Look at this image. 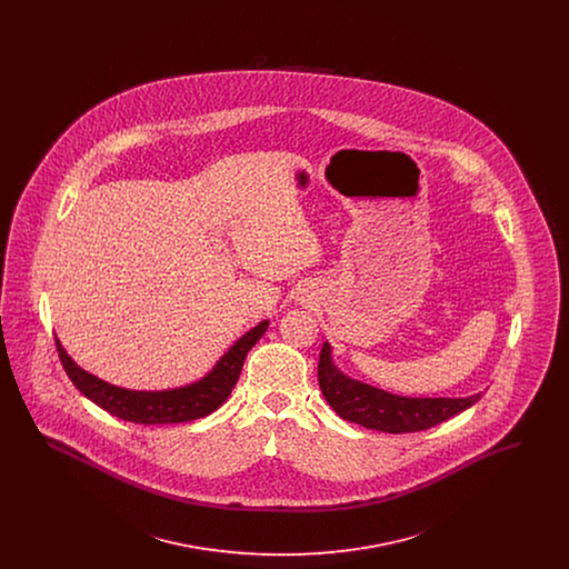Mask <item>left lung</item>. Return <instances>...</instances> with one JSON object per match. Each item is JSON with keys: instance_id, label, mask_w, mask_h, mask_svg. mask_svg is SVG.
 I'll return each instance as SVG.
<instances>
[{"instance_id": "left-lung-1", "label": "left lung", "mask_w": 569, "mask_h": 569, "mask_svg": "<svg viewBox=\"0 0 569 569\" xmlns=\"http://www.w3.org/2000/svg\"><path fill=\"white\" fill-rule=\"evenodd\" d=\"M318 379L328 406L343 420L381 433H416L457 416L480 401V392L471 397H401L346 376L332 358L325 341L318 365Z\"/></svg>"}]
</instances>
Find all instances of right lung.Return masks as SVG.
Returning <instances> with one entry per match:
<instances>
[{
    "instance_id": "obj_1",
    "label": "right lung",
    "mask_w": 569,
    "mask_h": 569,
    "mask_svg": "<svg viewBox=\"0 0 569 569\" xmlns=\"http://www.w3.org/2000/svg\"><path fill=\"white\" fill-rule=\"evenodd\" d=\"M267 328L269 320H262L247 330L241 339H237L209 373L186 386L166 390H132L114 386L81 369L57 337L54 341L68 378L89 401L134 425H179L213 413L230 397L241 376L244 356L260 341Z\"/></svg>"
}]
</instances>
